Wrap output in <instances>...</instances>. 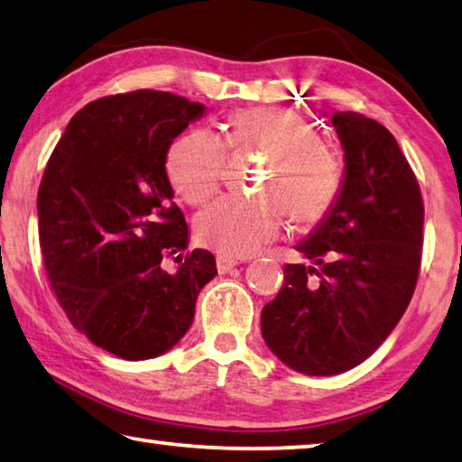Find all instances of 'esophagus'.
<instances>
[{"instance_id":"obj_1","label":"esophagus","mask_w":462,"mask_h":462,"mask_svg":"<svg viewBox=\"0 0 462 462\" xmlns=\"http://www.w3.org/2000/svg\"><path fill=\"white\" fill-rule=\"evenodd\" d=\"M241 262L237 260V257H231V255H225V254H218L217 255V270L218 273H225L229 272L231 268H236V265H239Z\"/></svg>"}]
</instances>
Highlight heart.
<instances>
[{
    "mask_svg": "<svg viewBox=\"0 0 462 462\" xmlns=\"http://www.w3.org/2000/svg\"><path fill=\"white\" fill-rule=\"evenodd\" d=\"M226 145L268 153L257 197H223L202 208L197 236L225 255L245 257L278 237L286 221L325 218L343 190V164L309 119L282 107H245L229 117ZM225 143L205 127L176 137L166 153V176L178 197L200 205L223 182Z\"/></svg>",
    "mask_w": 462,
    "mask_h": 462,
    "instance_id": "heart-1",
    "label": "heart"
}]
</instances>
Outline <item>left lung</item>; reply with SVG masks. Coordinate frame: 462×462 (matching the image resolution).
I'll list each match as a JSON object with an SVG mask.
<instances>
[{
    "label": "left lung",
    "mask_w": 462,
    "mask_h": 462,
    "mask_svg": "<svg viewBox=\"0 0 462 462\" xmlns=\"http://www.w3.org/2000/svg\"><path fill=\"white\" fill-rule=\"evenodd\" d=\"M345 150L338 200L296 245L317 268L286 263L284 284L263 306L262 335L304 375H337L377 351L414 296L424 202L395 137L361 113H335Z\"/></svg>",
    "instance_id": "1"
}]
</instances>
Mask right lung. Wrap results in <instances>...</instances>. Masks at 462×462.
Instances as JSON below:
<instances>
[{"label":"right lung","instance_id":"add662e5","mask_svg":"<svg viewBox=\"0 0 462 462\" xmlns=\"http://www.w3.org/2000/svg\"><path fill=\"white\" fill-rule=\"evenodd\" d=\"M202 111L152 88L101 97L70 119L40 182V249L56 300L72 327L121 359L172 349L217 273L213 254L186 252L189 226L164 166Z\"/></svg>","mask_w":462,"mask_h":462}]
</instances>
